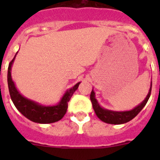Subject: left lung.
Returning a JSON list of instances; mask_svg holds the SVG:
<instances>
[{
    "label": "left lung",
    "mask_w": 160,
    "mask_h": 160,
    "mask_svg": "<svg viewBox=\"0 0 160 160\" xmlns=\"http://www.w3.org/2000/svg\"><path fill=\"white\" fill-rule=\"evenodd\" d=\"M152 82H151V87H150L149 92L148 95L145 98V99L138 104L137 107L133 108L131 111H114L107 110V109L103 108L99 105V103L98 102L97 99L95 98V93L92 90L91 94H90V100L92 102L93 108L94 110L96 115L98 118L102 120V122L109 124H122L129 122L131 119L135 118L138 113L142 111V109L145 107V105L148 102L149 99L150 95H151V91H152Z\"/></svg>",
    "instance_id": "obj_1"
}]
</instances>
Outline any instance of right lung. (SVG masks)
<instances>
[{"label": "right lung", "mask_w": 160, "mask_h": 160, "mask_svg": "<svg viewBox=\"0 0 160 160\" xmlns=\"http://www.w3.org/2000/svg\"><path fill=\"white\" fill-rule=\"evenodd\" d=\"M17 53L8 65V76H7L9 94L14 106L25 118H27L32 122L46 124L58 122L62 119L67 111L68 102L70 101V98L72 97L73 93L75 92V90L78 88L79 84L81 82H79L72 88L66 90L59 102L56 105H42L37 102L29 99L27 98L24 97L18 91L11 76V69Z\"/></svg>", "instance_id": "add662e5"}]
</instances>
